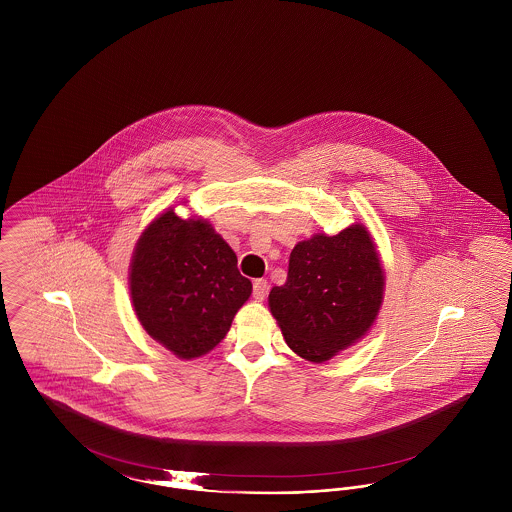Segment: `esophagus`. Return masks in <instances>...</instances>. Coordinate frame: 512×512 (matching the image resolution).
Segmentation results:
<instances>
[{"label":"esophagus","instance_id":"obj_1","mask_svg":"<svg viewBox=\"0 0 512 512\" xmlns=\"http://www.w3.org/2000/svg\"><path fill=\"white\" fill-rule=\"evenodd\" d=\"M267 292L268 282L265 278H259V280H255V282H253V295H255V299L263 301V299L267 297Z\"/></svg>","mask_w":512,"mask_h":512}]
</instances>
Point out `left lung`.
Wrapping results in <instances>:
<instances>
[{
    "instance_id": "left-lung-1",
    "label": "left lung",
    "mask_w": 512,
    "mask_h": 512,
    "mask_svg": "<svg viewBox=\"0 0 512 512\" xmlns=\"http://www.w3.org/2000/svg\"><path fill=\"white\" fill-rule=\"evenodd\" d=\"M382 299L376 245L363 224H353L295 245L288 280L270 290L268 307L293 353L324 363L365 336Z\"/></svg>"
}]
</instances>
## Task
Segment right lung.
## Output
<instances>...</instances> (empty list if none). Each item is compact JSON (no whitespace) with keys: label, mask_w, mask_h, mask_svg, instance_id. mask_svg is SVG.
Instances as JSON below:
<instances>
[{"label":"right lung","mask_w":512,"mask_h":512,"mask_svg":"<svg viewBox=\"0 0 512 512\" xmlns=\"http://www.w3.org/2000/svg\"><path fill=\"white\" fill-rule=\"evenodd\" d=\"M128 280L144 330L180 359L219 345L251 295L236 253L215 228L207 220L180 219L172 209L140 236Z\"/></svg>","instance_id":"right-lung-1"}]
</instances>
